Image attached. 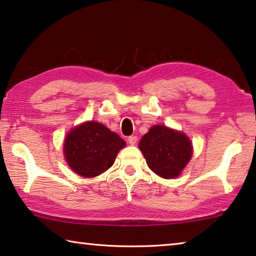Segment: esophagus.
<instances>
[{"label":"esophagus","mask_w":256,"mask_h":256,"mask_svg":"<svg viewBox=\"0 0 256 256\" xmlns=\"http://www.w3.org/2000/svg\"><path fill=\"white\" fill-rule=\"evenodd\" d=\"M128 144H131V146H134V144H136V141H138V138H136V136H128Z\"/></svg>","instance_id":"34e87169"}]
</instances>
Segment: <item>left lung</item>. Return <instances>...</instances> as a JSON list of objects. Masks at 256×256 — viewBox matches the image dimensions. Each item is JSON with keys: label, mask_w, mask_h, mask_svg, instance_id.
<instances>
[{"label": "left lung", "mask_w": 256, "mask_h": 256, "mask_svg": "<svg viewBox=\"0 0 256 256\" xmlns=\"http://www.w3.org/2000/svg\"><path fill=\"white\" fill-rule=\"evenodd\" d=\"M148 167L154 174L170 180L180 176L192 158V142L183 132L164 125H154L138 142Z\"/></svg>", "instance_id": "8db88e82"}]
</instances>
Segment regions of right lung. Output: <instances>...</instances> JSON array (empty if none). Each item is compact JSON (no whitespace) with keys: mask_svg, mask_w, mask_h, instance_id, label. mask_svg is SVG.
Returning a JSON list of instances; mask_svg holds the SVG:
<instances>
[{"mask_svg":"<svg viewBox=\"0 0 256 256\" xmlns=\"http://www.w3.org/2000/svg\"><path fill=\"white\" fill-rule=\"evenodd\" d=\"M125 141L105 125L90 120L72 128L64 140V157L71 170L82 177H96L114 164Z\"/></svg>","mask_w":256,"mask_h":256,"instance_id":"add662e5","label":"right lung"}]
</instances>
